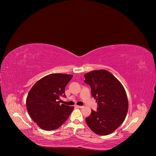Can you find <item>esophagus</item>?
<instances>
[{"label": "esophagus", "mask_w": 156, "mask_h": 156, "mask_svg": "<svg viewBox=\"0 0 156 156\" xmlns=\"http://www.w3.org/2000/svg\"><path fill=\"white\" fill-rule=\"evenodd\" d=\"M76 107H77V108H80V109H82V108H83V106H76Z\"/></svg>", "instance_id": "34e87169"}]
</instances>
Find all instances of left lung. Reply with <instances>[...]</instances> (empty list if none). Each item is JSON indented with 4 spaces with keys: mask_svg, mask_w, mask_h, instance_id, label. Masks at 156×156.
<instances>
[{
    "mask_svg": "<svg viewBox=\"0 0 156 156\" xmlns=\"http://www.w3.org/2000/svg\"><path fill=\"white\" fill-rule=\"evenodd\" d=\"M84 77L98 103L97 111L91 110L85 119L87 124L94 133L108 135L125 120L129 108L126 92L121 82L107 70H94L85 74Z\"/></svg>",
    "mask_w": 156,
    "mask_h": 156,
    "instance_id": "obj_1",
    "label": "left lung"
}]
</instances>
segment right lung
Returning a JSON list of instances; mask_svg holds the SVG:
<instances>
[{"label":"right lung","instance_id":"obj_1","mask_svg":"<svg viewBox=\"0 0 156 156\" xmlns=\"http://www.w3.org/2000/svg\"><path fill=\"white\" fill-rule=\"evenodd\" d=\"M73 75L53 73L37 82L26 98V108L30 117L43 130H54L67 121L73 106L62 104L61 96L66 97L65 88Z\"/></svg>","mask_w":156,"mask_h":156}]
</instances>
